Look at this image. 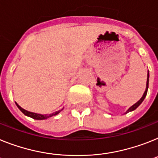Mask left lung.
<instances>
[{"label": "left lung", "mask_w": 158, "mask_h": 158, "mask_svg": "<svg viewBox=\"0 0 158 158\" xmlns=\"http://www.w3.org/2000/svg\"><path fill=\"white\" fill-rule=\"evenodd\" d=\"M149 73H148V77H147V83H146V89H145V93H144L143 96H142V98H141V99H140L139 101H138V102H137V103H135V104H134V105H133V106H132L131 107L129 108V110H128V111L126 112V114H127V113H129V112L133 111V110H136V109H137V108L138 107V106H139L140 105H141V102H143L144 99H145V97H146L147 91H148V87H149Z\"/></svg>", "instance_id": "1"}]
</instances>
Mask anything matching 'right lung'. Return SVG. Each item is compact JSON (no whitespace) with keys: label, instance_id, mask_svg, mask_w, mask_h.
<instances>
[{"label":"right lung","instance_id":"obj_1","mask_svg":"<svg viewBox=\"0 0 158 158\" xmlns=\"http://www.w3.org/2000/svg\"><path fill=\"white\" fill-rule=\"evenodd\" d=\"M16 105H17V106L18 107V109L20 110H21V112H22L23 114H25V115L28 116V117H30V118H33V119H36V120H44V119H47V118H51V117H52V116H55V115H57V114L60 113L61 110H58V111L55 112V113H52V114H44V115H43V114H35V113H32V112H29L27 111V110H24V109H22V108L21 107V106H19L18 104L16 103Z\"/></svg>","mask_w":158,"mask_h":158}]
</instances>
